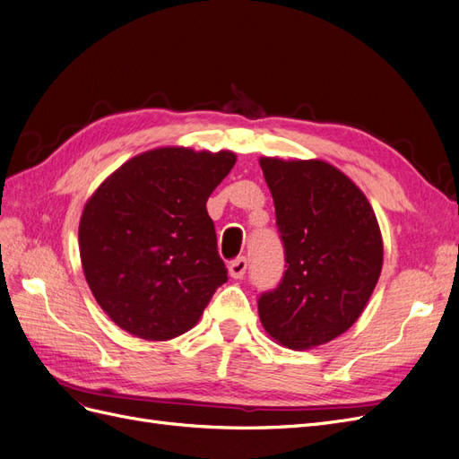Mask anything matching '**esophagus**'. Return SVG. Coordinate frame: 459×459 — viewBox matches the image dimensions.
Segmentation results:
<instances>
[{
	"label": "esophagus",
	"mask_w": 459,
	"mask_h": 459,
	"mask_svg": "<svg viewBox=\"0 0 459 459\" xmlns=\"http://www.w3.org/2000/svg\"><path fill=\"white\" fill-rule=\"evenodd\" d=\"M247 266H248V262H247L245 256L235 258L233 262H230V266H228L230 275L233 277V280H243L245 273H247Z\"/></svg>",
	"instance_id": "obj_1"
}]
</instances>
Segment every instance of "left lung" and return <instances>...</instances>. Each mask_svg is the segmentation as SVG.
<instances>
[{
  "instance_id": "obj_1",
  "label": "left lung",
  "mask_w": 459,
  "mask_h": 459,
  "mask_svg": "<svg viewBox=\"0 0 459 459\" xmlns=\"http://www.w3.org/2000/svg\"><path fill=\"white\" fill-rule=\"evenodd\" d=\"M285 248L280 285L258 297L264 329L293 351L325 344L366 308L383 266L377 218L352 179L324 160L260 159Z\"/></svg>"
}]
</instances>
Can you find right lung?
Wrapping results in <instances>:
<instances>
[{
    "label": "right lung",
    "mask_w": 459,
    "mask_h": 459,
    "mask_svg": "<svg viewBox=\"0 0 459 459\" xmlns=\"http://www.w3.org/2000/svg\"><path fill=\"white\" fill-rule=\"evenodd\" d=\"M230 151L152 149L124 162L80 218V258L105 314L132 335L169 341L199 322L228 281L206 201Z\"/></svg>",
    "instance_id": "1"
}]
</instances>
